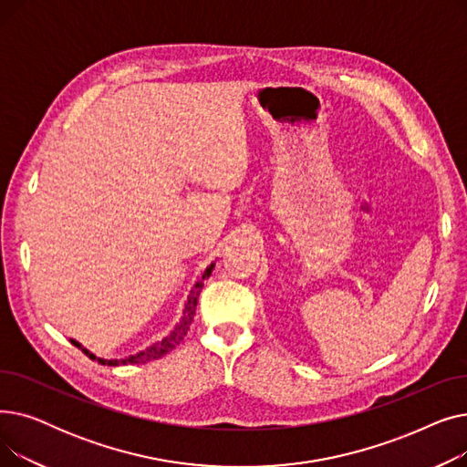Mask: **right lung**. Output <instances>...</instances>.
<instances>
[{
    "label": "right lung",
    "mask_w": 467,
    "mask_h": 467,
    "mask_svg": "<svg viewBox=\"0 0 467 467\" xmlns=\"http://www.w3.org/2000/svg\"><path fill=\"white\" fill-rule=\"evenodd\" d=\"M213 266H215V263H212V265L206 268V271L202 273V278L191 287L189 296H187V301H185V305H183L182 317H180V322L176 324V327L171 329L166 337H162L161 340L153 342L151 347H147V348H143V350H140V352H136V354H132V356L120 358V359H104V358H96L92 352H88L87 348H83V345H81V342H78V340L69 338V340H71V345H76L78 348H81V350H83L90 359H96L98 363H102V365H111V367H117V365H134V363H147V361H153V359H159V358L166 356L168 352L174 350V348L180 345V342L183 340V337L187 335L189 326H191V322H192L194 310H196V303H199L201 289H202V285H204L202 282L212 275Z\"/></svg>",
    "instance_id": "right-lung-1"
}]
</instances>
